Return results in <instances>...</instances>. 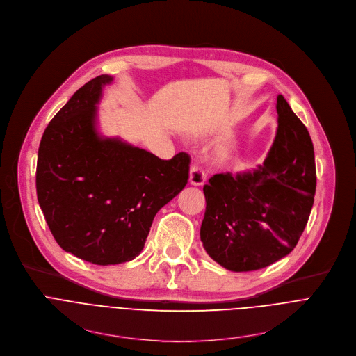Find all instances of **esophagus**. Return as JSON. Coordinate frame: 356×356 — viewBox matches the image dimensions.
Here are the masks:
<instances>
[{
    "mask_svg": "<svg viewBox=\"0 0 356 356\" xmlns=\"http://www.w3.org/2000/svg\"><path fill=\"white\" fill-rule=\"evenodd\" d=\"M205 181H207V175L202 171V168L193 164L189 171V184L195 185V186H200V185H204Z\"/></svg>",
    "mask_w": 356,
    "mask_h": 356,
    "instance_id": "34e87169",
    "label": "esophagus"
}]
</instances>
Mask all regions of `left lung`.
I'll return each instance as SVG.
<instances>
[{
    "instance_id": "8db88e82",
    "label": "left lung",
    "mask_w": 356,
    "mask_h": 356,
    "mask_svg": "<svg viewBox=\"0 0 356 356\" xmlns=\"http://www.w3.org/2000/svg\"><path fill=\"white\" fill-rule=\"evenodd\" d=\"M277 114V134L259 170L216 174L204 185L201 241L232 271L259 270L287 256L311 213L317 172L309 133L282 95Z\"/></svg>"
}]
</instances>
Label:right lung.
Returning a JSON list of instances; mask_svg holds the SVG:
<instances>
[{
    "label": "right lung",
    "mask_w": 356,
    "mask_h": 356,
    "mask_svg": "<svg viewBox=\"0 0 356 356\" xmlns=\"http://www.w3.org/2000/svg\"><path fill=\"white\" fill-rule=\"evenodd\" d=\"M113 81L100 74L55 114L38 149L36 195L56 243L107 266L133 260L154 216L185 188L191 158L171 160L96 131V104Z\"/></svg>",
    "instance_id": "right-lung-1"
}]
</instances>
